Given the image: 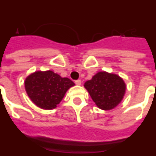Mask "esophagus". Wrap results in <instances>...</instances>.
Instances as JSON below:
<instances>
[{"label": "esophagus", "mask_w": 156, "mask_h": 156, "mask_svg": "<svg viewBox=\"0 0 156 156\" xmlns=\"http://www.w3.org/2000/svg\"><path fill=\"white\" fill-rule=\"evenodd\" d=\"M75 84L78 85V86H80V85L82 84V81L79 80V79H78V80H76L75 81Z\"/></svg>", "instance_id": "obj_1"}]
</instances>
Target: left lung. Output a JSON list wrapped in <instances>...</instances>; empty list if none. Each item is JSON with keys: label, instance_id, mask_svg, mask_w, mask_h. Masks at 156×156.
Here are the masks:
<instances>
[{"label": "left lung", "instance_id": "left-lung-1", "mask_svg": "<svg viewBox=\"0 0 156 156\" xmlns=\"http://www.w3.org/2000/svg\"><path fill=\"white\" fill-rule=\"evenodd\" d=\"M84 87L97 106L103 110H110L121 102L126 91V85L120 76L106 71L97 73Z\"/></svg>", "mask_w": 156, "mask_h": 156}]
</instances>
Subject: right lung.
<instances>
[{"mask_svg": "<svg viewBox=\"0 0 156 156\" xmlns=\"http://www.w3.org/2000/svg\"><path fill=\"white\" fill-rule=\"evenodd\" d=\"M74 86L70 79L62 78L51 70L34 72L24 82L26 93L31 101L47 110L56 108L66 91Z\"/></svg>", "mask_w": 156, "mask_h": 156, "instance_id": "1", "label": "right lung"}]
</instances>
